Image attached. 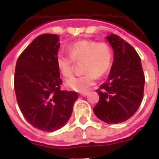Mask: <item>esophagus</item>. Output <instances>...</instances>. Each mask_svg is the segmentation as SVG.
<instances>
[{
  "label": "esophagus",
  "instance_id": "obj_1",
  "mask_svg": "<svg viewBox=\"0 0 159 159\" xmlns=\"http://www.w3.org/2000/svg\"><path fill=\"white\" fill-rule=\"evenodd\" d=\"M80 95L81 96H84V97L87 96V95H88V92H82V93L80 94Z\"/></svg>",
  "mask_w": 159,
  "mask_h": 159
}]
</instances>
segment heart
Listing matches in <instances>:
<instances>
[{
	"mask_svg": "<svg viewBox=\"0 0 159 159\" xmlns=\"http://www.w3.org/2000/svg\"><path fill=\"white\" fill-rule=\"evenodd\" d=\"M68 53L60 52L57 56L59 71L65 78H69L73 73L74 61L84 60L82 75L73 77L66 82V87L79 92H86L95 84L97 75H105L112 65L113 50L107 42L95 40H80L67 47Z\"/></svg>",
	"mask_w": 159,
	"mask_h": 159,
	"instance_id": "heart-1",
	"label": "heart"
}]
</instances>
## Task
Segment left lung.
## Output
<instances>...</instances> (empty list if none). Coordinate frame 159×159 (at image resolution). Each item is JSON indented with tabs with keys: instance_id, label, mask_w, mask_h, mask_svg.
I'll list each match as a JSON object with an SVG mask.
<instances>
[{
	"instance_id": "obj_1",
	"label": "left lung",
	"mask_w": 159,
	"mask_h": 159,
	"mask_svg": "<svg viewBox=\"0 0 159 159\" xmlns=\"http://www.w3.org/2000/svg\"><path fill=\"white\" fill-rule=\"evenodd\" d=\"M106 39L113 48L114 60L107 80L96 90L99 100L93 111L102 121L117 124L127 121L139 107L145 77L134 48L117 35Z\"/></svg>"
}]
</instances>
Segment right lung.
Here are the masks:
<instances>
[{
  "mask_svg": "<svg viewBox=\"0 0 159 159\" xmlns=\"http://www.w3.org/2000/svg\"><path fill=\"white\" fill-rule=\"evenodd\" d=\"M60 37L55 34L37 36L16 61L14 88L24 117L35 128L53 132L63 127L78 99L75 92L61 91L57 56Z\"/></svg>",
  "mask_w": 159,
  "mask_h": 159,
  "instance_id": "right-lung-1",
  "label": "right lung"
}]
</instances>
